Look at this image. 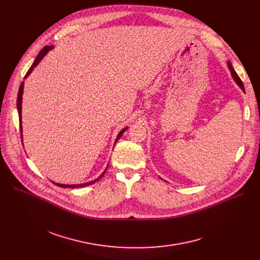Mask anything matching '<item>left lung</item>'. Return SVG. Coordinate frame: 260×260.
Segmentation results:
<instances>
[{
	"label": "left lung",
	"instance_id": "left-lung-1",
	"mask_svg": "<svg viewBox=\"0 0 260 260\" xmlns=\"http://www.w3.org/2000/svg\"><path fill=\"white\" fill-rule=\"evenodd\" d=\"M228 64H229V68H230V70H231V72H232V75H233V77H234V79H235V81L237 82V84L243 89V91H245V88H244V84H243V82H242V80L240 79V77L238 76V74L236 73V71L234 70V68H233V66H232V63L229 61L228 62Z\"/></svg>",
	"mask_w": 260,
	"mask_h": 260
}]
</instances>
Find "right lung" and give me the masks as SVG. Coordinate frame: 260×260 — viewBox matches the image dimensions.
Wrapping results in <instances>:
<instances>
[{
  "label": "right lung",
  "mask_w": 260,
  "mask_h": 260,
  "mask_svg": "<svg viewBox=\"0 0 260 260\" xmlns=\"http://www.w3.org/2000/svg\"><path fill=\"white\" fill-rule=\"evenodd\" d=\"M53 48V46H45L40 52H39V54L37 55V57H36V59H35V61L32 62V64L30 66V68L28 69V71L26 72V74H25V76H24V78H26L29 74L31 73V71L34 70V68H36L37 67V64H38L41 60H42V58L45 56V54L49 51V50H51ZM23 84H24V82H21V84H20V86H19V90H18V94H17V111H18V115H19V126H20V133H22V127H21V103H22V92H23ZM127 127H125V128H123L119 134H118V136H117V138H116V142L120 139V137L122 136V134L124 133V131L126 129ZM21 139H22V134H21ZM106 172V171H105ZM105 172L99 177V178H96L95 180H93V181H90V182H87V183H83V184H72V185H69V184H59V183H54L55 185H57V186H59V187H63V188H78V187H84V186H88V185H91V184H93V183H95L96 181H99L103 176H104V174H105Z\"/></svg>",
  "instance_id": "1"
}]
</instances>
